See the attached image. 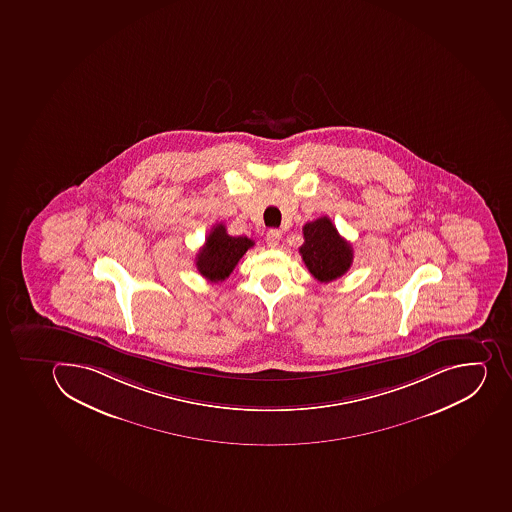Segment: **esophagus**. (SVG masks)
<instances>
[{
	"label": "esophagus",
	"mask_w": 512,
	"mask_h": 512,
	"mask_svg": "<svg viewBox=\"0 0 512 512\" xmlns=\"http://www.w3.org/2000/svg\"><path fill=\"white\" fill-rule=\"evenodd\" d=\"M267 246L269 248H276L279 245L280 241V232L279 230H269L266 235Z\"/></svg>",
	"instance_id": "obj_1"
}]
</instances>
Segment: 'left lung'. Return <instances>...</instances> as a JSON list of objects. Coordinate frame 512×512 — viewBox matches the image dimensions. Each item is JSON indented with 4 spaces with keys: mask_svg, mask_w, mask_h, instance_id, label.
I'll list each match as a JSON object with an SVG mask.
<instances>
[{
    "mask_svg": "<svg viewBox=\"0 0 512 512\" xmlns=\"http://www.w3.org/2000/svg\"><path fill=\"white\" fill-rule=\"evenodd\" d=\"M303 245L300 246L303 263L320 282H333L343 277L352 264V246L344 240L328 217H320L303 227Z\"/></svg>",
    "mask_w": 512,
    "mask_h": 512,
    "instance_id": "left-lung-1",
    "label": "left lung"
}]
</instances>
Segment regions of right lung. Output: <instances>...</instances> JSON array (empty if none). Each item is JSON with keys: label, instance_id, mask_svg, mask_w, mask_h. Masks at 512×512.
<instances>
[{"label": "right lung", "instance_id": "obj_1", "mask_svg": "<svg viewBox=\"0 0 512 512\" xmlns=\"http://www.w3.org/2000/svg\"><path fill=\"white\" fill-rule=\"evenodd\" d=\"M254 241L248 236H230L223 223H218L196 256L197 271L210 282H222L232 274L236 264L243 258Z\"/></svg>", "mask_w": 512, "mask_h": 512}]
</instances>
